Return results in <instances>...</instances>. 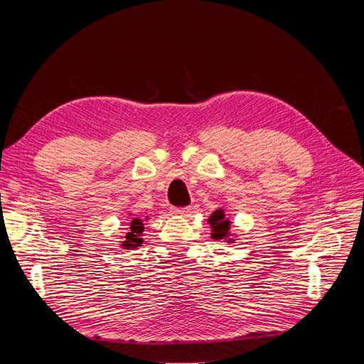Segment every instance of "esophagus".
<instances>
[{
    "label": "esophagus",
    "instance_id": "obj_1",
    "mask_svg": "<svg viewBox=\"0 0 364 364\" xmlns=\"http://www.w3.org/2000/svg\"><path fill=\"white\" fill-rule=\"evenodd\" d=\"M191 213V206H183V208H173L171 209V214L174 215H185Z\"/></svg>",
    "mask_w": 364,
    "mask_h": 364
}]
</instances>
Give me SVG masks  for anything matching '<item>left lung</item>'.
<instances>
[{"label": "left lung", "mask_w": 364, "mask_h": 364, "mask_svg": "<svg viewBox=\"0 0 364 364\" xmlns=\"http://www.w3.org/2000/svg\"><path fill=\"white\" fill-rule=\"evenodd\" d=\"M209 222H211V226H213V238L214 240L223 238L228 235L229 222L225 218V213L222 211V209H218V211L213 213V215L209 217Z\"/></svg>", "instance_id": "8db88e82"}]
</instances>
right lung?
<instances>
[{
	"label": "right lung",
	"instance_id": "obj_1",
	"mask_svg": "<svg viewBox=\"0 0 364 364\" xmlns=\"http://www.w3.org/2000/svg\"><path fill=\"white\" fill-rule=\"evenodd\" d=\"M142 230H144V223L141 222L138 218H134V222L130 223V230L126 234V241L123 243V246L126 249H134L136 246H139L142 243V240L139 238Z\"/></svg>",
	"mask_w": 364,
	"mask_h": 364
}]
</instances>
